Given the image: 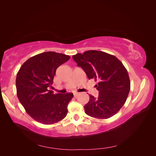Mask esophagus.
<instances>
[{"mask_svg": "<svg viewBox=\"0 0 156 156\" xmlns=\"http://www.w3.org/2000/svg\"><path fill=\"white\" fill-rule=\"evenodd\" d=\"M78 94H79V93H74V94H73L74 97H75V98H76V97L78 96Z\"/></svg>", "mask_w": 156, "mask_h": 156, "instance_id": "esophagus-1", "label": "esophagus"}]
</instances>
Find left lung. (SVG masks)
<instances>
[{"mask_svg": "<svg viewBox=\"0 0 156 156\" xmlns=\"http://www.w3.org/2000/svg\"><path fill=\"white\" fill-rule=\"evenodd\" d=\"M72 57L89 79L98 82L96 87L99 96L89 95L84 112L98 119L114 116L124 105L130 90L129 75L123 64L114 55L95 50L77 53Z\"/></svg>", "mask_w": 156, "mask_h": 156, "instance_id": "1", "label": "left lung"}]
</instances>
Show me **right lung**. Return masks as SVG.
I'll return each mask as SVG.
<instances>
[{
	"label": "right lung",
	"instance_id": "obj_1",
	"mask_svg": "<svg viewBox=\"0 0 156 156\" xmlns=\"http://www.w3.org/2000/svg\"><path fill=\"white\" fill-rule=\"evenodd\" d=\"M55 52L36 55L23 64L17 73V95L26 112L41 124H53L64 119L72 93L53 94L49 90L56 70L69 59Z\"/></svg>",
	"mask_w": 156,
	"mask_h": 156
}]
</instances>
